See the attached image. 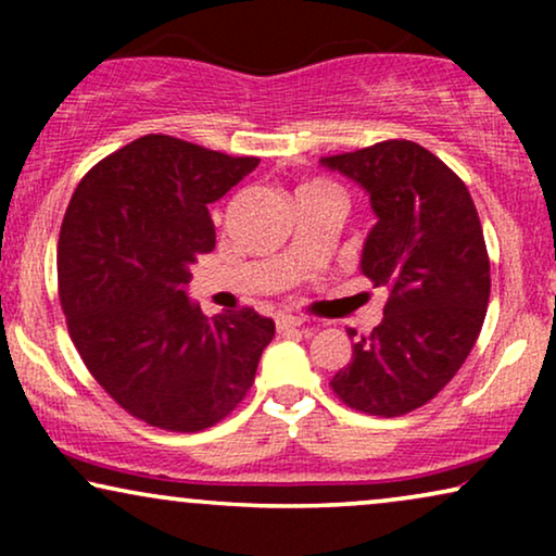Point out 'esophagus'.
I'll return each instance as SVG.
<instances>
[{
	"label": "esophagus",
	"mask_w": 556,
	"mask_h": 556,
	"mask_svg": "<svg viewBox=\"0 0 556 556\" xmlns=\"http://www.w3.org/2000/svg\"><path fill=\"white\" fill-rule=\"evenodd\" d=\"M301 324H303L301 316H293V314H278V316H276V326H278L280 331L295 329V326H301Z\"/></svg>",
	"instance_id": "obj_1"
}]
</instances>
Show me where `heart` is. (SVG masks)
Instances as JSON below:
<instances>
[{"mask_svg":"<svg viewBox=\"0 0 556 556\" xmlns=\"http://www.w3.org/2000/svg\"><path fill=\"white\" fill-rule=\"evenodd\" d=\"M314 185H321V181H314ZM306 187H311V185H306Z\"/></svg>","mask_w":556,"mask_h":556,"instance_id":"1","label":"heart"}]
</instances>
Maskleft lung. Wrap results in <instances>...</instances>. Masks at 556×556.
I'll use <instances>...</instances> for the list:
<instances>
[{"label": "left lung", "mask_w": 556, "mask_h": 556, "mask_svg": "<svg viewBox=\"0 0 556 556\" xmlns=\"http://www.w3.org/2000/svg\"><path fill=\"white\" fill-rule=\"evenodd\" d=\"M369 194L377 223L359 268L384 288V318L354 339L331 379L344 405L400 417L435 397L468 359L491 293V263L468 187L415 141L321 159Z\"/></svg>", "instance_id": "obj_1"}]
</instances>
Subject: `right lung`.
I'll return each instance as SVG.
<instances>
[{"instance_id": "1", "label": "right lung", "mask_w": 556, "mask_h": 556, "mask_svg": "<svg viewBox=\"0 0 556 556\" xmlns=\"http://www.w3.org/2000/svg\"><path fill=\"white\" fill-rule=\"evenodd\" d=\"M257 162L149 134L96 164L67 204V331L96 382L154 428L197 432L230 415L276 333L253 308L207 318L187 295L189 265L215 248L207 204Z\"/></svg>"}]
</instances>
